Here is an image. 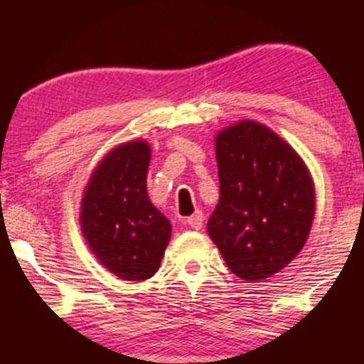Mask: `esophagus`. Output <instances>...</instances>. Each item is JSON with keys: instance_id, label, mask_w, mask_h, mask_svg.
I'll use <instances>...</instances> for the list:
<instances>
[{"instance_id": "obj_1", "label": "esophagus", "mask_w": 364, "mask_h": 364, "mask_svg": "<svg viewBox=\"0 0 364 364\" xmlns=\"http://www.w3.org/2000/svg\"><path fill=\"white\" fill-rule=\"evenodd\" d=\"M186 223H188V225H190V228H193V229H196V231H198V229H202V225H203V214H202V212H195L193 215L188 217Z\"/></svg>"}]
</instances>
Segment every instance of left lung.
<instances>
[{"mask_svg":"<svg viewBox=\"0 0 364 364\" xmlns=\"http://www.w3.org/2000/svg\"><path fill=\"white\" fill-rule=\"evenodd\" d=\"M220 196L207 223L225 265L243 281L281 272L315 219V185L299 154L265 124L241 119L214 139Z\"/></svg>","mask_w":364,"mask_h":364,"instance_id":"1","label":"left lung"}]
</instances>
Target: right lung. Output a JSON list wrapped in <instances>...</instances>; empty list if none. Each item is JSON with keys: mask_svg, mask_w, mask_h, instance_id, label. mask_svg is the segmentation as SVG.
Returning a JSON list of instances; mask_svg holds the SVG:
<instances>
[{"mask_svg": "<svg viewBox=\"0 0 364 364\" xmlns=\"http://www.w3.org/2000/svg\"><path fill=\"white\" fill-rule=\"evenodd\" d=\"M150 157L145 140L116 145L95 166L82 195L83 240L99 263L123 281L152 277L173 231L149 198Z\"/></svg>", "mask_w": 364, "mask_h": 364, "instance_id": "add662e5", "label": "right lung"}]
</instances>
